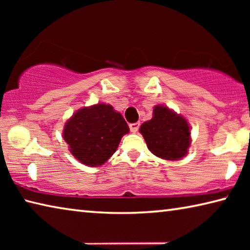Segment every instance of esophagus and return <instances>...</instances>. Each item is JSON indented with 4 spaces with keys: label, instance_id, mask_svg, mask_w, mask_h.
Here are the masks:
<instances>
[{
    "label": "esophagus",
    "instance_id": "esophagus-1",
    "mask_svg": "<svg viewBox=\"0 0 250 250\" xmlns=\"http://www.w3.org/2000/svg\"><path fill=\"white\" fill-rule=\"evenodd\" d=\"M129 126H130L131 132H137L139 128H140V122H134V124H130Z\"/></svg>",
    "mask_w": 250,
    "mask_h": 250
}]
</instances>
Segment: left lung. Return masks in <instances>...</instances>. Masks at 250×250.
I'll use <instances>...</instances> for the list:
<instances>
[{
    "label": "left lung",
    "mask_w": 250,
    "mask_h": 250,
    "mask_svg": "<svg viewBox=\"0 0 250 250\" xmlns=\"http://www.w3.org/2000/svg\"><path fill=\"white\" fill-rule=\"evenodd\" d=\"M140 132L152 153L164 160H180L191 145L188 121L163 105H155L153 118L143 122Z\"/></svg>",
    "instance_id": "1"
}]
</instances>
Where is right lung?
I'll return each mask as SVG.
<instances>
[{
	"label": "right lung",
	"mask_w": 250,
	"mask_h": 250,
	"mask_svg": "<svg viewBox=\"0 0 250 250\" xmlns=\"http://www.w3.org/2000/svg\"><path fill=\"white\" fill-rule=\"evenodd\" d=\"M128 132L129 125L121 113L112 105L98 104L78 110L66 122L64 139L76 159L97 167L115 153L121 138Z\"/></svg>",
	"instance_id": "1"
}]
</instances>
